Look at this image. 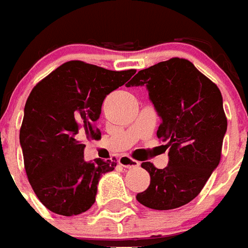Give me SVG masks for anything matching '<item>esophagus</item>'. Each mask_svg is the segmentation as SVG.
Returning a JSON list of instances; mask_svg holds the SVG:
<instances>
[{
	"instance_id": "34e87169",
	"label": "esophagus",
	"mask_w": 248,
	"mask_h": 248,
	"mask_svg": "<svg viewBox=\"0 0 248 248\" xmlns=\"http://www.w3.org/2000/svg\"><path fill=\"white\" fill-rule=\"evenodd\" d=\"M119 165L123 167H125V169H135V167L140 166V162L133 159V158L128 157V155H122V157L119 158Z\"/></svg>"
}]
</instances>
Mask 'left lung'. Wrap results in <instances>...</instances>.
<instances>
[{
	"instance_id": "obj_1",
	"label": "left lung",
	"mask_w": 248,
	"mask_h": 248,
	"mask_svg": "<svg viewBox=\"0 0 248 248\" xmlns=\"http://www.w3.org/2000/svg\"><path fill=\"white\" fill-rule=\"evenodd\" d=\"M131 86H146L162 119L158 139L170 149L165 169L142 162L150 184L136 199L157 210L186 205L202 192L221 161L228 129L221 91L191 61L179 57L140 70Z\"/></svg>"
}]
</instances>
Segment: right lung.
<instances>
[{"mask_svg":"<svg viewBox=\"0 0 248 248\" xmlns=\"http://www.w3.org/2000/svg\"><path fill=\"white\" fill-rule=\"evenodd\" d=\"M135 73L68 61L30 93L19 141L29 182L46 209L70 217L95 202L100 176L116 161L85 162L83 141L100 139L95 122L104 98Z\"/></svg>","mask_w":248,"mask_h":248,"instance_id":"obj_1","label":"right lung"}]
</instances>
